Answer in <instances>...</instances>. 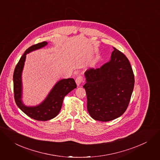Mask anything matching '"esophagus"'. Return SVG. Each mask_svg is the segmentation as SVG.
Here are the masks:
<instances>
[{
  "instance_id": "esophagus-1",
  "label": "esophagus",
  "mask_w": 160,
  "mask_h": 160,
  "mask_svg": "<svg viewBox=\"0 0 160 160\" xmlns=\"http://www.w3.org/2000/svg\"><path fill=\"white\" fill-rule=\"evenodd\" d=\"M83 77H82V75H78L77 77V78H76V80H75V82H76V83H77V85H78V86H80V85L81 84V83L82 82H83Z\"/></svg>"
}]
</instances>
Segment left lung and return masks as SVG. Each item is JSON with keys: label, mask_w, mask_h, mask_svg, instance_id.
Returning <instances> with one entry per match:
<instances>
[{"label": "left lung", "mask_w": 160, "mask_h": 160, "mask_svg": "<svg viewBox=\"0 0 160 160\" xmlns=\"http://www.w3.org/2000/svg\"><path fill=\"white\" fill-rule=\"evenodd\" d=\"M83 86L88 99V111L96 121L117 119L126 111L135 83L128 58L113 48L110 59L99 68L85 72Z\"/></svg>", "instance_id": "8db88e82"}]
</instances>
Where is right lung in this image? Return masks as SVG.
<instances>
[{"label":"right lung","mask_w":160,"mask_h":160,"mask_svg":"<svg viewBox=\"0 0 160 160\" xmlns=\"http://www.w3.org/2000/svg\"><path fill=\"white\" fill-rule=\"evenodd\" d=\"M48 42L43 41L28 48L16 66L13 74V88L14 100L18 108L28 117L37 121H46L50 120L59 114L64 97L71 91L77 88L73 78L62 79L57 82L43 101L38 105L28 107L23 104L22 101V75L23 69L26 55L34 50L47 46Z\"/></svg>","instance_id":"obj_1"}]
</instances>
